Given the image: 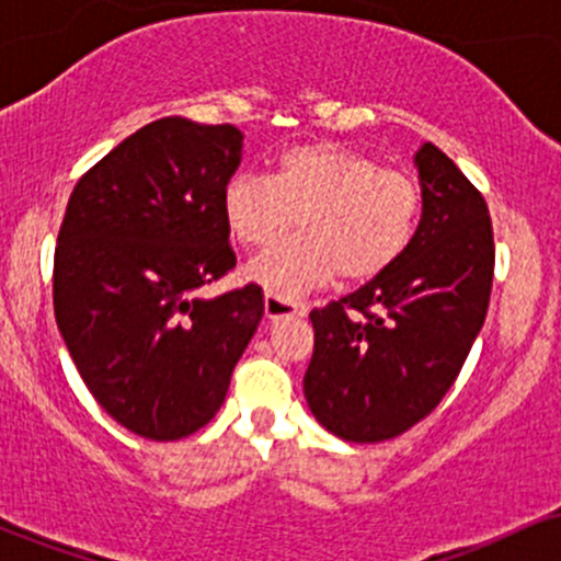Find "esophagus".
Wrapping results in <instances>:
<instances>
[{
  "instance_id": "obj_1",
  "label": "esophagus",
  "mask_w": 561,
  "mask_h": 561,
  "mask_svg": "<svg viewBox=\"0 0 561 561\" xmlns=\"http://www.w3.org/2000/svg\"><path fill=\"white\" fill-rule=\"evenodd\" d=\"M263 311H266V319H285V317H298V313L306 311L300 300L289 298V295H279L266 289L263 295Z\"/></svg>"
}]
</instances>
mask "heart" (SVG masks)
Here are the masks:
<instances>
[{"label":"heart","instance_id":"b5f03b06","mask_svg":"<svg viewBox=\"0 0 561 561\" xmlns=\"http://www.w3.org/2000/svg\"><path fill=\"white\" fill-rule=\"evenodd\" d=\"M422 186L401 169L332 141L287 147L272 176L240 171L224 184L229 234L250 250L279 242L298 218L300 234L261 255L250 276L279 295L340 282L377 279L414 240Z\"/></svg>","mask_w":561,"mask_h":561}]
</instances>
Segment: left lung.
I'll return each instance as SVG.
<instances>
[{
	"label": "left lung",
	"mask_w": 561,
	"mask_h": 561,
	"mask_svg": "<svg viewBox=\"0 0 561 561\" xmlns=\"http://www.w3.org/2000/svg\"><path fill=\"white\" fill-rule=\"evenodd\" d=\"M422 221L385 274L313 308L306 401L330 433L379 443L422 422L488 313L495 244L485 197L435 145L416 152Z\"/></svg>",
	"instance_id": "1"
}]
</instances>
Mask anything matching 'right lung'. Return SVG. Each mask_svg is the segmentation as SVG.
Instances as JSON below:
<instances>
[{
	"label": "right lung",
	"instance_id": "right-lung-1",
	"mask_svg": "<svg viewBox=\"0 0 561 561\" xmlns=\"http://www.w3.org/2000/svg\"><path fill=\"white\" fill-rule=\"evenodd\" d=\"M242 158L229 124L141 126L70 192L55 248V319L94 401L147 440L216 416L263 317L255 282L214 300L237 266L221 192Z\"/></svg>",
	"mask_w": 561,
	"mask_h": 561
}]
</instances>
